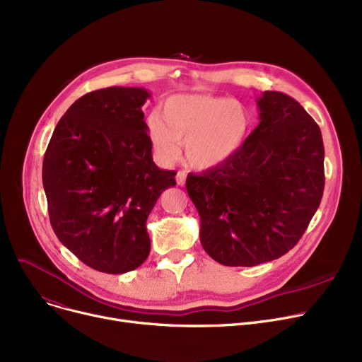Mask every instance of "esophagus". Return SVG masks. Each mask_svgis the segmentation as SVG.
I'll return each mask as SVG.
<instances>
[{
    "label": "esophagus",
    "mask_w": 362,
    "mask_h": 362,
    "mask_svg": "<svg viewBox=\"0 0 362 362\" xmlns=\"http://www.w3.org/2000/svg\"><path fill=\"white\" fill-rule=\"evenodd\" d=\"M185 180H186V173L185 171H177V176H176V182L179 186H183L185 185Z\"/></svg>",
    "instance_id": "obj_1"
}]
</instances>
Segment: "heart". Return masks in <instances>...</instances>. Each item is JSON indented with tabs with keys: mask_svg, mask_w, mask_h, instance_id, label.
<instances>
[{
	"mask_svg": "<svg viewBox=\"0 0 362 362\" xmlns=\"http://www.w3.org/2000/svg\"><path fill=\"white\" fill-rule=\"evenodd\" d=\"M250 127L251 117L242 104L206 93L170 97L146 123L152 151L161 164L175 163L185 142V160L197 170L233 157Z\"/></svg>",
	"mask_w": 362,
	"mask_h": 362,
	"instance_id": "1",
	"label": "heart"
}]
</instances>
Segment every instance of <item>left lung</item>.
<instances>
[{
    "mask_svg": "<svg viewBox=\"0 0 362 362\" xmlns=\"http://www.w3.org/2000/svg\"><path fill=\"white\" fill-rule=\"evenodd\" d=\"M259 124L226 163L189 175L201 245L229 267H254L289 252L325 191L321 130L289 95L265 90Z\"/></svg>",
    "mask_w": 362,
    "mask_h": 362,
    "instance_id": "8db88e82",
    "label": "left lung"
}]
</instances>
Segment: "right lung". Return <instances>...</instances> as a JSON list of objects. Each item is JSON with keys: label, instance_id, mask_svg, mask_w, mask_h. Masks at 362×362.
Listing matches in <instances>:
<instances>
[{"label": "right lung", "instance_id": "add662e5", "mask_svg": "<svg viewBox=\"0 0 362 362\" xmlns=\"http://www.w3.org/2000/svg\"><path fill=\"white\" fill-rule=\"evenodd\" d=\"M142 88L111 86L74 101L44 156L52 230L90 269L122 274L146 259V218L176 171L152 161Z\"/></svg>", "mask_w": 362, "mask_h": 362}]
</instances>
